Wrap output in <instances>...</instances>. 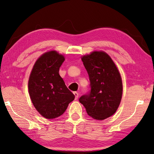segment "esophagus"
<instances>
[{"label":"esophagus","mask_w":154,"mask_h":154,"mask_svg":"<svg viewBox=\"0 0 154 154\" xmlns=\"http://www.w3.org/2000/svg\"><path fill=\"white\" fill-rule=\"evenodd\" d=\"M73 94H74V95H75V100H77V99L78 98V97H79V94H78L77 92H74Z\"/></svg>","instance_id":"1"}]
</instances>
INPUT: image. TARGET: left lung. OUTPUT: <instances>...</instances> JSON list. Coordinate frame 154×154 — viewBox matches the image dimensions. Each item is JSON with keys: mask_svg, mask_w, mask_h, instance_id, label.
I'll return each instance as SVG.
<instances>
[{"mask_svg": "<svg viewBox=\"0 0 154 154\" xmlns=\"http://www.w3.org/2000/svg\"><path fill=\"white\" fill-rule=\"evenodd\" d=\"M89 75L91 91L79 98L88 116L103 120L116 113L120 104L123 85L118 67L106 52L94 51L82 56Z\"/></svg>", "mask_w": 154, "mask_h": 154, "instance_id": "1", "label": "left lung"}]
</instances>
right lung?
<instances>
[{
  "label": "right lung",
  "mask_w": 154,
  "mask_h": 154,
  "mask_svg": "<svg viewBox=\"0 0 154 154\" xmlns=\"http://www.w3.org/2000/svg\"><path fill=\"white\" fill-rule=\"evenodd\" d=\"M64 56L56 50L43 54L35 62L28 79V93L34 106L47 119L64 113L75 96L68 89L59 69Z\"/></svg>",
  "instance_id": "right-lung-1"
}]
</instances>
